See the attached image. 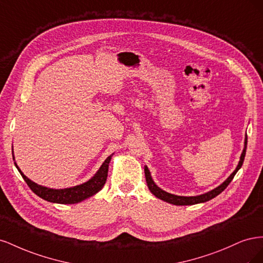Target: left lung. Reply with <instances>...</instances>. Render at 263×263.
I'll return each mask as SVG.
<instances>
[{"instance_id":"8db88e82","label":"left lung","mask_w":263,"mask_h":263,"mask_svg":"<svg viewBox=\"0 0 263 263\" xmlns=\"http://www.w3.org/2000/svg\"><path fill=\"white\" fill-rule=\"evenodd\" d=\"M246 149H247V135L245 137L243 150H242L240 159H239V162H238L235 171L232 174H230V176L224 182H222L220 185H218L217 187H215L214 190L209 191V192H206L204 194L196 195V196H180V195H176V194H171V193L165 192V191H163L162 189H160L156 184L155 181L153 180V177H151V173L148 169V166L145 165L144 169H145V177H146V182H147L148 189L150 190V192L153 193L156 197L160 198V200H162L166 203L173 204V205H181V206L182 205H194V204H200V203L208 202V201L212 200V198L216 197L218 194H220L222 191H224L228 186L229 183L232 182V180L235 177V174L238 172V170L241 168V165L243 163L245 156H246Z\"/></svg>"}]
</instances>
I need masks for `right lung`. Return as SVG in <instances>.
<instances>
[{"label":"right lung","mask_w":263,"mask_h":263,"mask_svg":"<svg viewBox=\"0 0 263 263\" xmlns=\"http://www.w3.org/2000/svg\"><path fill=\"white\" fill-rule=\"evenodd\" d=\"M112 156L113 155H110L105 159V161L102 163L100 169L89 181L82 183V184L66 187V189H51L44 185H39L34 181L28 179L25 174L22 172L16 162H14V164L17 168L23 179L27 183V185L30 187V190L33 191L36 195L42 197L43 200L51 202V203H57V204H76L93 196L94 194H97L103 189L107 179L108 164H109L110 159H112ZM13 160H15L14 153H13Z\"/></svg>","instance_id":"right-lung-1"}]
</instances>
